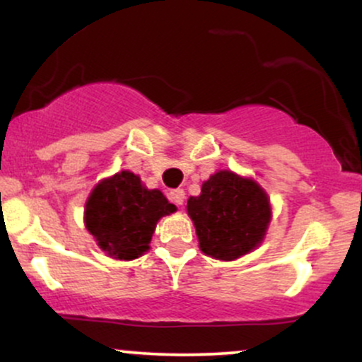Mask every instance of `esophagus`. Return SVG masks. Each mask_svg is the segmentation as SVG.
<instances>
[{"label": "esophagus", "mask_w": 362, "mask_h": 362, "mask_svg": "<svg viewBox=\"0 0 362 362\" xmlns=\"http://www.w3.org/2000/svg\"><path fill=\"white\" fill-rule=\"evenodd\" d=\"M170 201L175 202L177 206L184 204V201H185V192H184V189H173V190H170Z\"/></svg>", "instance_id": "1"}]
</instances>
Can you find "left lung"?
I'll return each mask as SVG.
<instances>
[{"instance_id":"8db88e82","label":"left lung","mask_w":362,"mask_h":362,"mask_svg":"<svg viewBox=\"0 0 362 362\" xmlns=\"http://www.w3.org/2000/svg\"><path fill=\"white\" fill-rule=\"evenodd\" d=\"M199 248L218 260H236L264 242L272 219L267 192L250 177L219 170L202 184L197 197H189Z\"/></svg>"}]
</instances>
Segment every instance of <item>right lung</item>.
Returning <instances> with one entry per match:
<instances>
[{"mask_svg": "<svg viewBox=\"0 0 362 362\" xmlns=\"http://www.w3.org/2000/svg\"><path fill=\"white\" fill-rule=\"evenodd\" d=\"M177 207L158 189H146L129 170L103 178L85 202V226L112 259L134 260L149 250L156 223Z\"/></svg>", "mask_w": 362, "mask_h": 362, "instance_id": "right-lung-1", "label": "right lung"}]
</instances>
